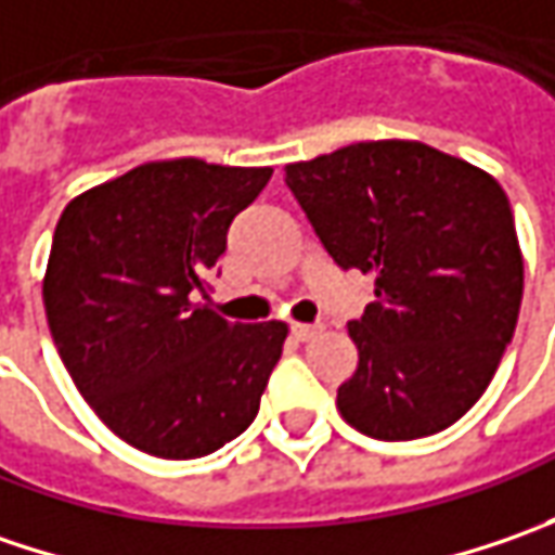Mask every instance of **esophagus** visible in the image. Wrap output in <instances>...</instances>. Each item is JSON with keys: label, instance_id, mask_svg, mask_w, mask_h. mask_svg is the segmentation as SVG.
I'll use <instances>...</instances> for the list:
<instances>
[{"label": "esophagus", "instance_id": "1", "mask_svg": "<svg viewBox=\"0 0 555 555\" xmlns=\"http://www.w3.org/2000/svg\"><path fill=\"white\" fill-rule=\"evenodd\" d=\"M289 331H293L296 339H311V336L321 333V327H318V324H299V321H296V324H289Z\"/></svg>", "mask_w": 555, "mask_h": 555}]
</instances>
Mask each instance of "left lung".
<instances>
[{
    "label": "left lung",
    "mask_w": 555,
    "mask_h": 555,
    "mask_svg": "<svg viewBox=\"0 0 555 555\" xmlns=\"http://www.w3.org/2000/svg\"><path fill=\"white\" fill-rule=\"evenodd\" d=\"M287 188L339 268L373 274L349 321L358 371L343 420L379 441L457 423L501 364L522 306V253L503 188L420 141H361L289 163Z\"/></svg>",
    "instance_id": "obj_1"
}]
</instances>
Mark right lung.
Instances as JSON below:
<instances>
[{"mask_svg": "<svg viewBox=\"0 0 555 555\" xmlns=\"http://www.w3.org/2000/svg\"><path fill=\"white\" fill-rule=\"evenodd\" d=\"M271 169L144 163L67 203L42 284L57 354L104 426L144 454L219 451L259 414L287 324H231L209 274Z\"/></svg>", "mask_w": 555, "mask_h": 555, "instance_id": "1", "label": "right lung"}]
</instances>
